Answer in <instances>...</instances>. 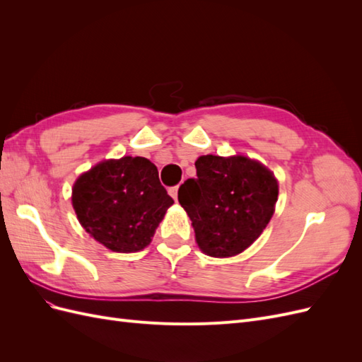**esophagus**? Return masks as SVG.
<instances>
[{
	"instance_id": "34e87169",
	"label": "esophagus",
	"mask_w": 362,
	"mask_h": 362,
	"mask_svg": "<svg viewBox=\"0 0 362 362\" xmlns=\"http://www.w3.org/2000/svg\"><path fill=\"white\" fill-rule=\"evenodd\" d=\"M178 190H180V185H175V187L169 189V194L172 196V198L177 201L178 199Z\"/></svg>"
}]
</instances>
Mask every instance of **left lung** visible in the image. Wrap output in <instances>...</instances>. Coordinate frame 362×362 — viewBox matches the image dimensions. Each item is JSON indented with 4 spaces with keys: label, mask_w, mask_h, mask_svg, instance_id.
<instances>
[{
    "label": "left lung",
    "mask_w": 362,
    "mask_h": 362,
    "mask_svg": "<svg viewBox=\"0 0 362 362\" xmlns=\"http://www.w3.org/2000/svg\"><path fill=\"white\" fill-rule=\"evenodd\" d=\"M196 178L185 181L178 201L205 255L229 258L242 254L262 234L275 213L279 184L255 158L201 156Z\"/></svg>",
    "instance_id": "1"
}]
</instances>
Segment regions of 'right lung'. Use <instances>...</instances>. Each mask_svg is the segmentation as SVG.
I'll use <instances>...</instances> for the list:
<instances>
[{"label": "right lung", "mask_w": 362, "mask_h": 362, "mask_svg": "<svg viewBox=\"0 0 362 362\" xmlns=\"http://www.w3.org/2000/svg\"><path fill=\"white\" fill-rule=\"evenodd\" d=\"M80 225L96 242L119 254L151 245L173 199L145 157L108 158L83 172L72 187Z\"/></svg>", "instance_id": "obj_1"}]
</instances>
